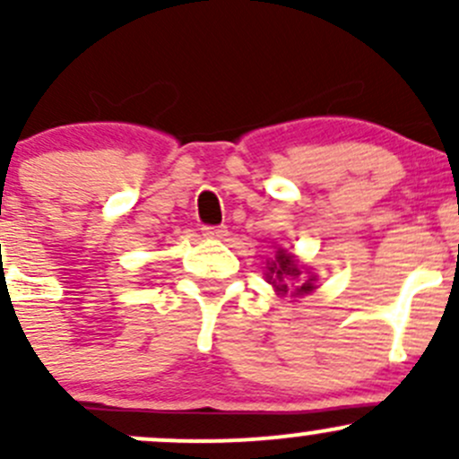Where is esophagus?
Instances as JSON below:
<instances>
[{
  "mask_svg": "<svg viewBox=\"0 0 459 459\" xmlns=\"http://www.w3.org/2000/svg\"><path fill=\"white\" fill-rule=\"evenodd\" d=\"M226 233H229V230H226V226H202V235H204V238L221 239Z\"/></svg>",
  "mask_w": 459,
  "mask_h": 459,
  "instance_id": "1",
  "label": "esophagus"
}]
</instances>
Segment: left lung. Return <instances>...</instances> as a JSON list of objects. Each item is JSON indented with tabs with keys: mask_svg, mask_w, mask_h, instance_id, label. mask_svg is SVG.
I'll list each match as a JSON object with an SVG mask.
<instances>
[{
	"mask_svg": "<svg viewBox=\"0 0 459 459\" xmlns=\"http://www.w3.org/2000/svg\"><path fill=\"white\" fill-rule=\"evenodd\" d=\"M268 273H266V280L271 281L273 286H275L280 293H289V284L290 280H298L299 277V268H298V262H295L293 255L286 251H277L275 255V262L268 264ZM316 289L313 286V280H307L302 286H295V295H304V293H311V290Z\"/></svg>",
	"mask_w": 459,
	"mask_h": 459,
	"instance_id": "obj_1",
	"label": "left lung"
}]
</instances>
